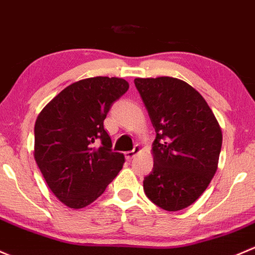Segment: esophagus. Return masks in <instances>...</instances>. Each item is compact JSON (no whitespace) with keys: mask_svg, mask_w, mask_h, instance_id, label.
Wrapping results in <instances>:
<instances>
[{"mask_svg":"<svg viewBox=\"0 0 255 255\" xmlns=\"http://www.w3.org/2000/svg\"><path fill=\"white\" fill-rule=\"evenodd\" d=\"M140 152H141V147L140 146H135V147H133L132 151L125 152V157H127V159H128V161H131V159H132L135 156H137Z\"/></svg>","mask_w":255,"mask_h":255,"instance_id":"1","label":"esophagus"}]
</instances>
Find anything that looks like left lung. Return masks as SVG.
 I'll use <instances>...</instances> for the list:
<instances>
[{"label":"left lung","mask_w":255,"mask_h":255,"mask_svg":"<svg viewBox=\"0 0 255 255\" xmlns=\"http://www.w3.org/2000/svg\"><path fill=\"white\" fill-rule=\"evenodd\" d=\"M156 138L153 169L143 180L147 198L167 211L195 203L219 164L222 131L204 97L174 77L135 78Z\"/></svg>","instance_id":"1"}]
</instances>
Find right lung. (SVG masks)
Returning a JSON list of instances; mask_svg holds the SVG:
<instances>
[{"mask_svg": "<svg viewBox=\"0 0 255 255\" xmlns=\"http://www.w3.org/2000/svg\"><path fill=\"white\" fill-rule=\"evenodd\" d=\"M128 89L124 78H85L62 89L39 113L34 158L50 190L67 207L93 203L123 168L124 154L112 151L103 123Z\"/></svg>", "mask_w": 255, "mask_h": 255, "instance_id": "right-lung-1", "label": "right lung"}]
</instances>
